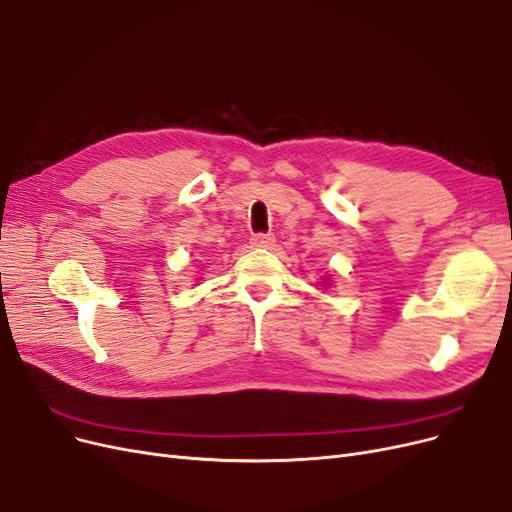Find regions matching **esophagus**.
Wrapping results in <instances>:
<instances>
[{"mask_svg":"<svg viewBox=\"0 0 512 512\" xmlns=\"http://www.w3.org/2000/svg\"><path fill=\"white\" fill-rule=\"evenodd\" d=\"M250 241L256 247H271L275 243V237L271 235V232H256V235H252Z\"/></svg>","mask_w":512,"mask_h":512,"instance_id":"obj_1","label":"esophagus"}]
</instances>
